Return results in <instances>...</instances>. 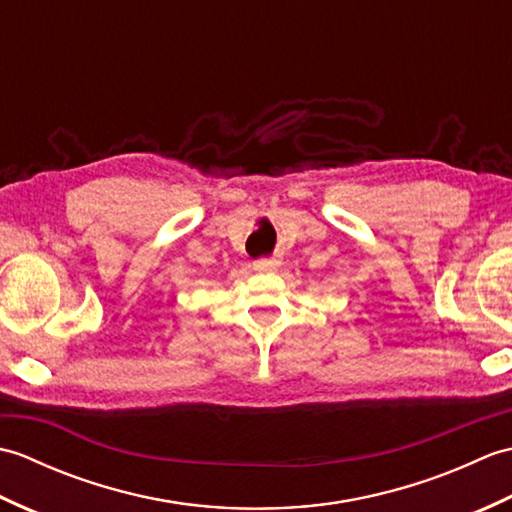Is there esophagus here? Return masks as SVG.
Wrapping results in <instances>:
<instances>
[{
  "label": "esophagus",
  "mask_w": 512,
  "mask_h": 512,
  "mask_svg": "<svg viewBox=\"0 0 512 512\" xmlns=\"http://www.w3.org/2000/svg\"><path fill=\"white\" fill-rule=\"evenodd\" d=\"M277 266L279 264L275 259H257V262H253V270H257V273H275Z\"/></svg>",
  "instance_id": "34e87169"
}]
</instances>
